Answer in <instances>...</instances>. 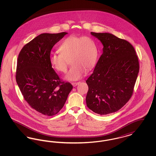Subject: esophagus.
I'll return each mask as SVG.
<instances>
[{"mask_svg": "<svg viewBox=\"0 0 156 156\" xmlns=\"http://www.w3.org/2000/svg\"><path fill=\"white\" fill-rule=\"evenodd\" d=\"M80 83V82H72V85L73 87H76L77 85H78Z\"/></svg>", "mask_w": 156, "mask_h": 156, "instance_id": "34e87169", "label": "esophagus"}]
</instances>
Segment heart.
I'll list each match as a JSON object with an SVG mask.
<instances>
[{"label":"heart","mask_w":156,"mask_h":156,"mask_svg":"<svg viewBox=\"0 0 156 156\" xmlns=\"http://www.w3.org/2000/svg\"><path fill=\"white\" fill-rule=\"evenodd\" d=\"M59 54L52 53L49 61L51 66L59 73H66L67 60L72 64L66 78L69 80L80 79L85 73L95 66L98 59V48L95 40L88 36L71 35L59 45Z\"/></svg>","instance_id":"1"}]
</instances>
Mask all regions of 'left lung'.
I'll return each instance as SVG.
<instances>
[{
    "mask_svg": "<svg viewBox=\"0 0 156 156\" xmlns=\"http://www.w3.org/2000/svg\"><path fill=\"white\" fill-rule=\"evenodd\" d=\"M104 45L103 53L93 73L86 81V103L101 115L119 111L129 101L139 71L133 46L126 40L108 33L90 32Z\"/></svg>",
    "mask_w": 156,
    "mask_h": 156,
    "instance_id": "obj_1",
    "label": "left lung"
}]
</instances>
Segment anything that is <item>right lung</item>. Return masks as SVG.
<instances>
[{
	"label": "right lung",
	"instance_id": "obj_1",
	"mask_svg": "<svg viewBox=\"0 0 156 156\" xmlns=\"http://www.w3.org/2000/svg\"><path fill=\"white\" fill-rule=\"evenodd\" d=\"M67 34H41L25 45L18 56L16 80L23 98L46 116L59 112L73 88L59 78L49 61L53 46Z\"/></svg>",
	"mask_w": 156,
	"mask_h": 156
}]
</instances>
